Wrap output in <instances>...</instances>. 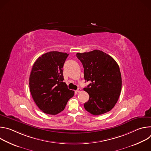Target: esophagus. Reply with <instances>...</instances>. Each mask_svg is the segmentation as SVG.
<instances>
[{"label": "esophagus", "instance_id": "34e87169", "mask_svg": "<svg viewBox=\"0 0 151 151\" xmlns=\"http://www.w3.org/2000/svg\"><path fill=\"white\" fill-rule=\"evenodd\" d=\"M81 91H82V90H81V88H78L76 91L77 93H80V92H81Z\"/></svg>", "mask_w": 151, "mask_h": 151}]
</instances>
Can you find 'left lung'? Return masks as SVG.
Segmentation results:
<instances>
[{
  "label": "left lung",
  "mask_w": 151,
  "mask_h": 151,
  "mask_svg": "<svg viewBox=\"0 0 151 151\" xmlns=\"http://www.w3.org/2000/svg\"><path fill=\"white\" fill-rule=\"evenodd\" d=\"M83 67L84 79L91 83L83 90L90 96L85 110L94 115L110 111L116 104L122 87L118 64L109 55L100 50L77 53Z\"/></svg>",
  "instance_id": "1"
}]
</instances>
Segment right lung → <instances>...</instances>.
I'll return each mask as SVG.
<instances>
[{"label":"right lung","mask_w":151,"mask_h":151,"mask_svg":"<svg viewBox=\"0 0 151 151\" xmlns=\"http://www.w3.org/2000/svg\"><path fill=\"white\" fill-rule=\"evenodd\" d=\"M69 54L50 51L42 55L35 62L29 78L32 98L45 114L57 115L63 111L74 91L63 82V69Z\"/></svg>","instance_id":"obj_1"}]
</instances>
